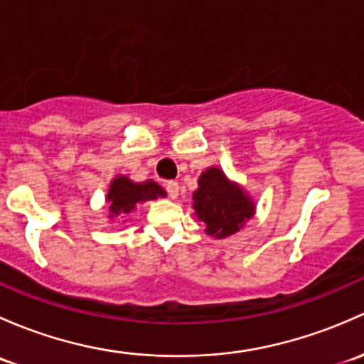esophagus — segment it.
I'll return each instance as SVG.
<instances>
[{
  "instance_id": "obj_1",
  "label": "esophagus",
  "mask_w": 364,
  "mask_h": 364,
  "mask_svg": "<svg viewBox=\"0 0 364 364\" xmlns=\"http://www.w3.org/2000/svg\"><path fill=\"white\" fill-rule=\"evenodd\" d=\"M166 191H168V196H170L171 200H175V198L178 196V191H181V187H178L177 182H168Z\"/></svg>"
}]
</instances>
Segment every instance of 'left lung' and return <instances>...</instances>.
I'll return each instance as SVG.
<instances>
[{"instance_id": "8db88e82", "label": "left lung", "mask_w": 364, "mask_h": 364, "mask_svg": "<svg viewBox=\"0 0 364 364\" xmlns=\"http://www.w3.org/2000/svg\"><path fill=\"white\" fill-rule=\"evenodd\" d=\"M193 208L205 224L208 237L223 240L238 233L256 213V201L238 182L230 181L223 168L210 166L198 178Z\"/></svg>"}]
</instances>
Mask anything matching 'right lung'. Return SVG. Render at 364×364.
<instances>
[{"label": "right lung", "instance_id": "obj_1", "mask_svg": "<svg viewBox=\"0 0 364 364\" xmlns=\"http://www.w3.org/2000/svg\"><path fill=\"white\" fill-rule=\"evenodd\" d=\"M164 196H166V191L154 181L133 182L126 175H117L112 178L108 193L105 196L108 203V217L112 220L119 219L121 215L133 212L136 205H144L145 201Z\"/></svg>", "mask_w": 364, "mask_h": 364}]
</instances>
